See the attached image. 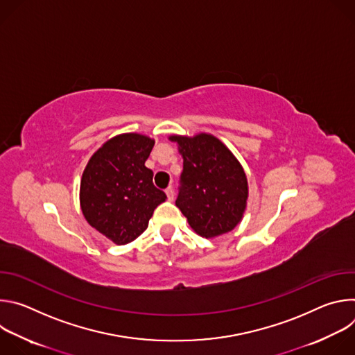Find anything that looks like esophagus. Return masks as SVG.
<instances>
[{
    "mask_svg": "<svg viewBox=\"0 0 355 355\" xmlns=\"http://www.w3.org/2000/svg\"><path fill=\"white\" fill-rule=\"evenodd\" d=\"M166 195H167L168 200H173V199H174V189H173V187H168V188L166 189Z\"/></svg>",
    "mask_w": 355,
    "mask_h": 355,
    "instance_id": "obj_1",
    "label": "esophagus"
}]
</instances>
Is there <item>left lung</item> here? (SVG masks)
<instances>
[{"label": "left lung", "instance_id": "8db88e82", "mask_svg": "<svg viewBox=\"0 0 355 355\" xmlns=\"http://www.w3.org/2000/svg\"><path fill=\"white\" fill-rule=\"evenodd\" d=\"M184 159L175 205L202 237L233 230L245 211L248 187L243 167L215 136H170Z\"/></svg>", "mask_w": 355, "mask_h": 355}]
</instances>
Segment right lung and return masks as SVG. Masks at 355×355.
I'll list each match as a JSON object with an SVG mask.
<instances>
[{
    "label": "right lung",
    "instance_id": "add662e5",
    "mask_svg": "<svg viewBox=\"0 0 355 355\" xmlns=\"http://www.w3.org/2000/svg\"><path fill=\"white\" fill-rule=\"evenodd\" d=\"M153 146V139L139 133L118 135L95 151L83 173V215L115 244L137 239L167 198L155 187L153 171L144 166Z\"/></svg>",
    "mask_w": 355,
    "mask_h": 355
}]
</instances>
